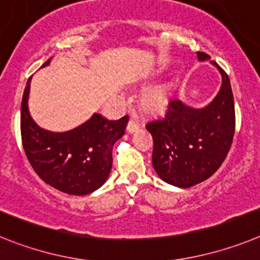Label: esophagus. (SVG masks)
I'll use <instances>...</instances> for the list:
<instances>
[{"label":"esophagus","instance_id":"34e87169","mask_svg":"<svg viewBox=\"0 0 260 260\" xmlns=\"http://www.w3.org/2000/svg\"><path fill=\"white\" fill-rule=\"evenodd\" d=\"M140 128V124L135 120H129L127 125V132L128 133H135Z\"/></svg>","mask_w":260,"mask_h":260}]
</instances>
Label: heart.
<instances>
[{"label": "heart", "instance_id": "heart-1", "mask_svg": "<svg viewBox=\"0 0 260 260\" xmlns=\"http://www.w3.org/2000/svg\"><path fill=\"white\" fill-rule=\"evenodd\" d=\"M144 86V85H143ZM177 86L175 78L159 82L154 86L149 87L141 94L139 101L140 110L146 116H162L170 107L174 98V91Z\"/></svg>", "mask_w": 260, "mask_h": 260}]
</instances>
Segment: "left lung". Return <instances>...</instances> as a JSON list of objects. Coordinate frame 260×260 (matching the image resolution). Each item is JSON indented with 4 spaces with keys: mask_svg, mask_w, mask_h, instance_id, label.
Here are the masks:
<instances>
[{
    "mask_svg": "<svg viewBox=\"0 0 260 260\" xmlns=\"http://www.w3.org/2000/svg\"><path fill=\"white\" fill-rule=\"evenodd\" d=\"M209 56L198 52L200 62ZM221 74L217 95L204 107L195 108L173 101L164 120L146 129L153 137V168L164 182L188 188L212 177L226 158L236 127L234 101L228 74L211 61Z\"/></svg>",
    "mask_w": 260,
    "mask_h": 260,
    "instance_id": "left-lung-1",
    "label": "left lung"
}]
</instances>
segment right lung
I'll return each instance as SVG.
<instances>
[{
	"instance_id": "1",
	"label": "right lung",
	"mask_w": 260,
	"mask_h": 260,
	"mask_svg": "<svg viewBox=\"0 0 260 260\" xmlns=\"http://www.w3.org/2000/svg\"><path fill=\"white\" fill-rule=\"evenodd\" d=\"M30 83L31 78L22 98L21 133L27 159L35 173L47 184L68 195L82 196L101 188L110 175L112 148L123 137L128 116L107 120L92 114L71 131L44 129L35 123L28 110Z\"/></svg>"
}]
</instances>
